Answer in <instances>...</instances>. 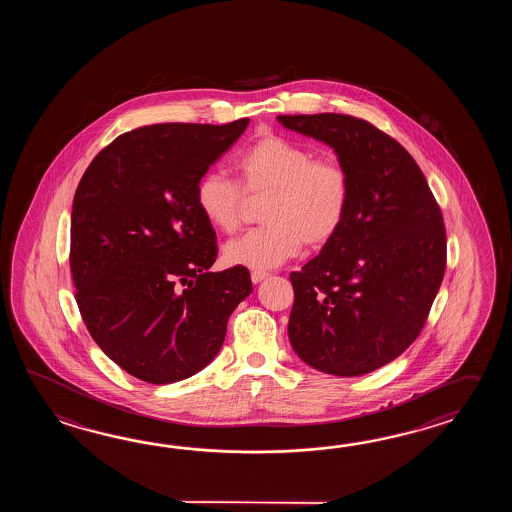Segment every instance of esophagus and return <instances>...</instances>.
Here are the masks:
<instances>
[{
	"instance_id": "esophagus-1",
	"label": "esophagus",
	"mask_w": 512,
	"mask_h": 512,
	"mask_svg": "<svg viewBox=\"0 0 512 512\" xmlns=\"http://www.w3.org/2000/svg\"><path fill=\"white\" fill-rule=\"evenodd\" d=\"M269 276V272H263V271H252L251 272V280L252 283H260L265 280Z\"/></svg>"
}]
</instances>
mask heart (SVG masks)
Returning a JSON list of instances; mask_svg holds the SVG:
<instances>
[{"label": "heart", "mask_w": 512, "mask_h": 512, "mask_svg": "<svg viewBox=\"0 0 512 512\" xmlns=\"http://www.w3.org/2000/svg\"><path fill=\"white\" fill-rule=\"evenodd\" d=\"M240 184L207 172L196 186V205L210 227L238 230L247 197L267 196L263 227L223 247L229 265L265 271L296 256L302 245H326L348 216L351 181L337 159L315 157L309 148L280 135L261 137L236 159Z\"/></svg>", "instance_id": "obj_1"}]
</instances>
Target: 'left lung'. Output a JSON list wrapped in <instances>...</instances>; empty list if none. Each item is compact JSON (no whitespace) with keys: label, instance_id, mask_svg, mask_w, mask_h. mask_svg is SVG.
Listing matches in <instances>:
<instances>
[{"label":"left lung","instance_id":"8db88e82","mask_svg":"<svg viewBox=\"0 0 512 512\" xmlns=\"http://www.w3.org/2000/svg\"><path fill=\"white\" fill-rule=\"evenodd\" d=\"M278 122L333 148L351 181L337 236L291 272V346L315 370L366 375L397 359L425 326L445 276L441 210L414 157L370 122L338 113Z\"/></svg>","mask_w":512,"mask_h":512}]
</instances>
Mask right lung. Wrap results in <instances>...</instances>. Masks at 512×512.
<instances>
[{
  "label": "right lung",
  "mask_w": 512,
  "mask_h": 512,
  "mask_svg": "<svg viewBox=\"0 0 512 512\" xmlns=\"http://www.w3.org/2000/svg\"><path fill=\"white\" fill-rule=\"evenodd\" d=\"M249 119L153 124L117 137L87 166L71 212V272L98 348L150 384L216 359L232 311L252 293L245 267L210 272L216 232L196 186Z\"/></svg>",
  "instance_id": "add662e5"
}]
</instances>
